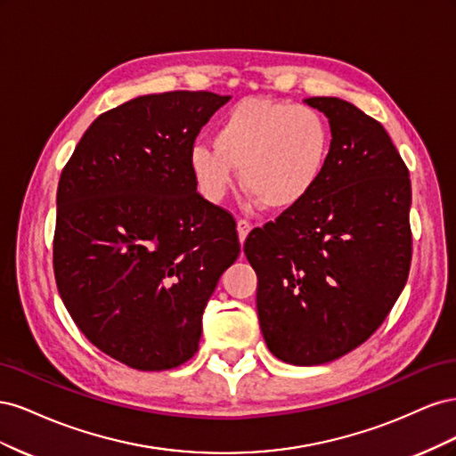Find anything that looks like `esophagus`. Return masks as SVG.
<instances>
[{"mask_svg":"<svg viewBox=\"0 0 456 456\" xmlns=\"http://www.w3.org/2000/svg\"><path fill=\"white\" fill-rule=\"evenodd\" d=\"M251 228H253L251 223H247V220H238V236H240L241 243L247 240V236H249Z\"/></svg>","mask_w":456,"mask_h":456,"instance_id":"obj_1","label":"esophagus"}]
</instances>
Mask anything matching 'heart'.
Segmentation results:
<instances>
[{"instance_id":"heart-1","label":"heart","mask_w":456,"mask_h":456,"mask_svg":"<svg viewBox=\"0 0 456 456\" xmlns=\"http://www.w3.org/2000/svg\"><path fill=\"white\" fill-rule=\"evenodd\" d=\"M330 154V131L314 108L245 99L220 119L211 144L190 150L188 165L200 194L220 203L236 183L253 201L285 211L320 184Z\"/></svg>"}]
</instances>
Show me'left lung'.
Returning <instances> with one entry per match:
<instances>
[{"label":"left lung","instance_id":"left-lung-1","mask_svg":"<svg viewBox=\"0 0 456 456\" xmlns=\"http://www.w3.org/2000/svg\"><path fill=\"white\" fill-rule=\"evenodd\" d=\"M329 119L330 154L312 194L253 230L262 337L278 360L322 365L363 344L411 266V181L377 119L337 96L305 101Z\"/></svg>","mask_w":456,"mask_h":456}]
</instances>
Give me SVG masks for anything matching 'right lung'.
Returning <instances> with one entry per match:
<instances>
[{
	"instance_id": "add662e5",
	"label": "right lung",
	"mask_w": 456,
	"mask_h": 456,
	"mask_svg": "<svg viewBox=\"0 0 456 456\" xmlns=\"http://www.w3.org/2000/svg\"><path fill=\"white\" fill-rule=\"evenodd\" d=\"M230 96L144 94L96 118L62 169L53 241L66 310L101 352L167 370L198 352L201 317L236 262V220L198 194L188 156Z\"/></svg>"
}]
</instances>
